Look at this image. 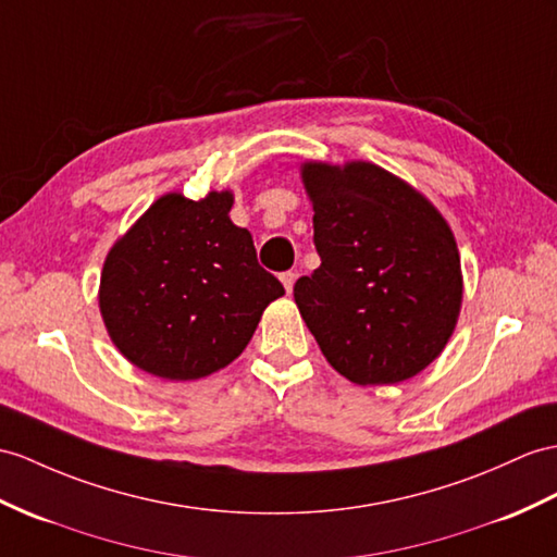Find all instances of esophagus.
<instances>
[{"label": "esophagus", "instance_id": "1", "mask_svg": "<svg viewBox=\"0 0 557 557\" xmlns=\"http://www.w3.org/2000/svg\"><path fill=\"white\" fill-rule=\"evenodd\" d=\"M295 278H297L295 271H283V274H281V283H283V288H286V293H290V290H293V286H295Z\"/></svg>", "mask_w": 557, "mask_h": 557}]
</instances>
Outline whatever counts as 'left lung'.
<instances>
[{
	"label": "left lung",
	"instance_id": "left-lung-1",
	"mask_svg": "<svg viewBox=\"0 0 557 557\" xmlns=\"http://www.w3.org/2000/svg\"><path fill=\"white\" fill-rule=\"evenodd\" d=\"M321 267L295 305L333 369L357 385L409 381L449 343L463 297L449 224L371 162H307Z\"/></svg>",
	"mask_w": 557,
	"mask_h": 557
}]
</instances>
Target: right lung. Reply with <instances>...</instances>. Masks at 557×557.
Segmentation results:
<instances>
[{"label":"right lung","instance_id":"right-lung-1","mask_svg":"<svg viewBox=\"0 0 557 557\" xmlns=\"http://www.w3.org/2000/svg\"><path fill=\"white\" fill-rule=\"evenodd\" d=\"M234 196L158 198L108 252L99 307L115 347L141 371L196 381L232 363L281 281L257 262Z\"/></svg>","mask_w":557,"mask_h":557}]
</instances>
